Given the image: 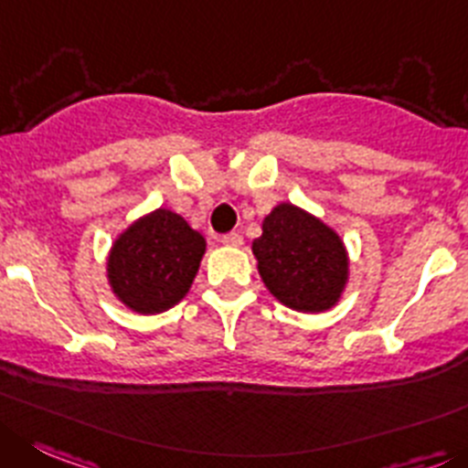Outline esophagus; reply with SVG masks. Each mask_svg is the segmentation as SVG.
<instances>
[{
    "label": "esophagus",
    "instance_id": "obj_1",
    "mask_svg": "<svg viewBox=\"0 0 468 468\" xmlns=\"http://www.w3.org/2000/svg\"><path fill=\"white\" fill-rule=\"evenodd\" d=\"M221 244H226V247H239L242 244V235L238 230H230V233L221 235Z\"/></svg>",
    "mask_w": 468,
    "mask_h": 468
}]
</instances>
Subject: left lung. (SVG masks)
Wrapping results in <instances>:
<instances>
[{
  "label": "left lung",
  "mask_w": 468,
  "mask_h": 468,
  "mask_svg": "<svg viewBox=\"0 0 468 468\" xmlns=\"http://www.w3.org/2000/svg\"><path fill=\"white\" fill-rule=\"evenodd\" d=\"M259 274L286 307L318 314L335 307L348 282L342 238L314 214L279 203L263 219V235L251 244Z\"/></svg>",
  "instance_id": "1"
}]
</instances>
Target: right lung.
<instances>
[{"label":"right lung","instance_id":"1","mask_svg":"<svg viewBox=\"0 0 468 468\" xmlns=\"http://www.w3.org/2000/svg\"><path fill=\"white\" fill-rule=\"evenodd\" d=\"M203 254V235L180 214L159 207L112 242L108 283L131 312L161 314L189 293Z\"/></svg>","mask_w":468,"mask_h":468}]
</instances>
